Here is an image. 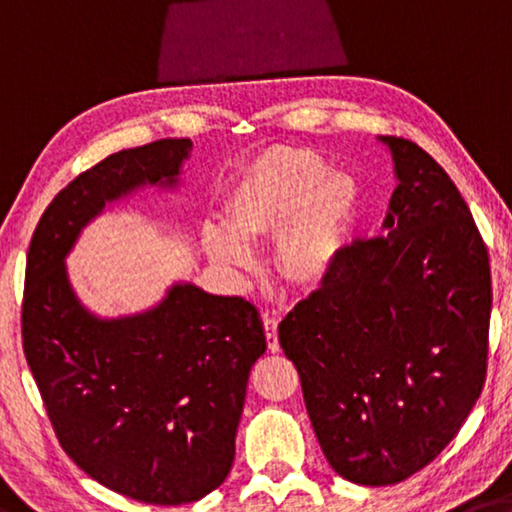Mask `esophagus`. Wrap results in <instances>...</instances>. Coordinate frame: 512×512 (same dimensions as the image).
Masks as SVG:
<instances>
[{
	"label": "esophagus",
	"mask_w": 512,
	"mask_h": 512,
	"mask_svg": "<svg viewBox=\"0 0 512 512\" xmlns=\"http://www.w3.org/2000/svg\"><path fill=\"white\" fill-rule=\"evenodd\" d=\"M264 332H266V344H269V351L271 353H278L280 351V344H278V319L271 314H264Z\"/></svg>",
	"instance_id": "esophagus-1"
}]
</instances>
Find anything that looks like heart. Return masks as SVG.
<instances>
[{"label": "heart", "instance_id": "b5f03b06", "mask_svg": "<svg viewBox=\"0 0 512 512\" xmlns=\"http://www.w3.org/2000/svg\"><path fill=\"white\" fill-rule=\"evenodd\" d=\"M360 209V186L330 173L307 148H269L239 168L225 196L227 227L209 223L202 246L216 264L246 269L250 243L275 239V264L289 282L314 287L328 278Z\"/></svg>", "mask_w": 512, "mask_h": 512}]
</instances>
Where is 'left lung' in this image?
Instances as JSON below:
<instances>
[{"instance_id":"8db88e82","label":"left lung","mask_w":512,"mask_h":512,"mask_svg":"<svg viewBox=\"0 0 512 512\" xmlns=\"http://www.w3.org/2000/svg\"><path fill=\"white\" fill-rule=\"evenodd\" d=\"M394 159L387 237L342 248L278 328L316 440L339 476L394 485L458 435L488 373V248L431 154L380 136Z\"/></svg>"}]
</instances>
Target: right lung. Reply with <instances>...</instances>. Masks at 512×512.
<instances>
[{
	"label": "right lung",
	"mask_w": 512,
	"mask_h": 512,
	"mask_svg": "<svg viewBox=\"0 0 512 512\" xmlns=\"http://www.w3.org/2000/svg\"><path fill=\"white\" fill-rule=\"evenodd\" d=\"M189 139L123 150L77 175L45 209L27 253L24 358L63 451L118 494L180 506L230 474L262 319L241 296L177 282L152 310L100 319L79 303L66 257L107 202L173 189Z\"/></svg>",
	"instance_id": "1"
}]
</instances>
